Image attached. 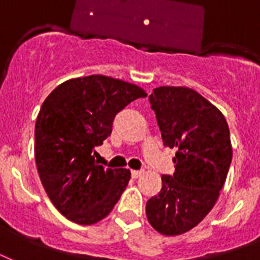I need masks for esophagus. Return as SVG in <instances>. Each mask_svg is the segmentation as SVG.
<instances>
[{
  "mask_svg": "<svg viewBox=\"0 0 260 260\" xmlns=\"http://www.w3.org/2000/svg\"><path fill=\"white\" fill-rule=\"evenodd\" d=\"M142 174H144V171L143 170H132V177L134 178H139Z\"/></svg>",
  "mask_w": 260,
  "mask_h": 260,
  "instance_id": "34e87169",
  "label": "esophagus"
}]
</instances>
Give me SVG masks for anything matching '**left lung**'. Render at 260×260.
<instances>
[{"instance_id":"left-lung-1","label":"left lung","mask_w":260,"mask_h":260,"mask_svg":"<svg viewBox=\"0 0 260 260\" xmlns=\"http://www.w3.org/2000/svg\"><path fill=\"white\" fill-rule=\"evenodd\" d=\"M165 146L175 148V173L162 175V189L147 201L155 231L177 236L205 218L220 196L232 160L224 114L196 90L160 86L150 95Z\"/></svg>"}]
</instances>
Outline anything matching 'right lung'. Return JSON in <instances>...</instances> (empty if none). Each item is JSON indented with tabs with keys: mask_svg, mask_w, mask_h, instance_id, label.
Listing matches in <instances>:
<instances>
[{
	"mask_svg": "<svg viewBox=\"0 0 260 260\" xmlns=\"http://www.w3.org/2000/svg\"><path fill=\"white\" fill-rule=\"evenodd\" d=\"M138 85L105 75L60 83L43 102L35 125V160L47 196L81 225L112 212L131 179L128 169H104L94 148L112 134L114 116L136 98Z\"/></svg>",
	"mask_w": 260,
	"mask_h": 260,
	"instance_id": "add662e5",
	"label": "right lung"
}]
</instances>
